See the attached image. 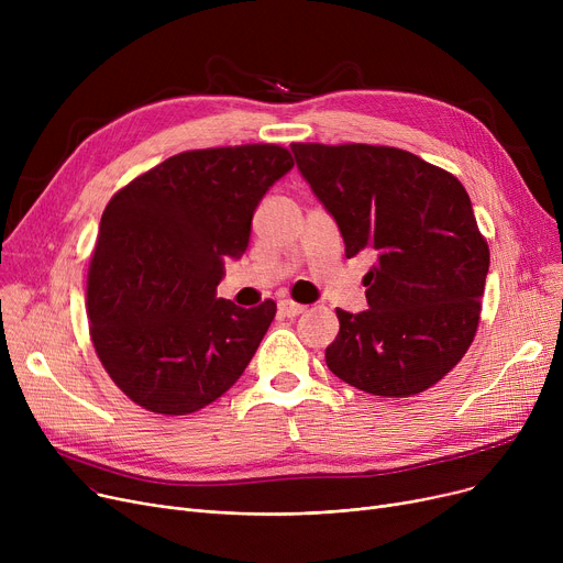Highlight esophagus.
I'll return each instance as SVG.
<instances>
[{
  "label": "esophagus",
  "instance_id": "esophagus-1",
  "mask_svg": "<svg viewBox=\"0 0 563 563\" xmlns=\"http://www.w3.org/2000/svg\"><path fill=\"white\" fill-rule=\"evenodd\" d=\"M278 310H280V314H285V317H299V314L306 310V306L294 303V301H289V299H283V301H278Z\"/></svg>",
  "mask_w": 563,
  "mask_h": 563
}]
</instances>
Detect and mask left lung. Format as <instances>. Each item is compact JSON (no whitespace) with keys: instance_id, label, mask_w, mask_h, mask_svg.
<instances>
[{"instance_id":"8db88e82","label":"left lung","mask_w":563,"mask_h":563,"mask_svg":"<svg viewBox=\"0 0 563 563\" xmlns=\"http://www.w3.org/2000/svg\"><path fill=\"white\" fill-rule=\"evenodd\" d=\"M346 257L372 251L367 310L338 308L329 369L378 397L424 393L475 340L490 264L463 185L418 155L367 143H291Z\"/></svg>"}]
</instances>
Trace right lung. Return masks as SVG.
Listing matches in <instances>:
<instances>
[{
    "instance_id": "obj_1",
    "label": "right lung",
    "mask_w": 563,
    "mask_h": 563,
    "mask_svg": "<svg viewBox=\"0 0 563 563\" xmlns=\"http://www.w3.org/2000/svg\"><path fill=\"white\" fill-rule=\"evenodd\" d=\"M274 143L173 155L118 191L88 266L91 340L134 404L187 416L217 401L251 363L276 317L269 299H217L225 257L249 249L262 196L291 170Z\"/></svg>"
}]
</instances>
